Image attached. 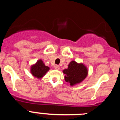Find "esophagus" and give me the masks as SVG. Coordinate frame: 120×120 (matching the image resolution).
I'll list each match as a JSON object with an SVG mask.
<instances>
[{"label": "esophagus", "instance_id": "obj_1", "mask_svg": "<svg viewBox=\"0 0 120 120\" xmlns=\"http://www.w3.org/2000/svg\"><path fill=\"white\" fill-rule=\"evenodd\" d=\"M55 69L59 70L60 69V67H59L58 65H55Z\"/></svg>", "mask_w": 120, "mask_h": 120}]
</instances>
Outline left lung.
Instances as JSON below:
<instances>
[{"instance_id":"left-lung-1","label":"left lung","mask_w":120,"mask_h":120,"mask_svg":"<svg viewBox=\"0 0 120 120\" xmlns=\"http://www.w3.org/2000/svg\"><path fill=\"white\" fill-rule=\"evenodd\" d=\"M65 75V80L70 83V85L80 83L86 77L88 70L86 67L82 64H77L73 61L69 64L67 69L63 71Z\"/></svg>"}]
</instances>
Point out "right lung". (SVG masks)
Segmentation results:
<instances>
[{"label":"right lung","instance_id":"obj_1","mask_svg":"<svg viewBox=\"0 0 120 120\" xmlns=\"http://www.w3.org/2000/svg\"><path fill=\"white\" fill-rule=\"evenodd\" d=\"M49 70V67L45 66L41 60H39L34 65L32 66L30 71L33 76L38 78H41L47 73Z\"/></svg>","mask_w":120,"mask_h":120}]
</instances>
